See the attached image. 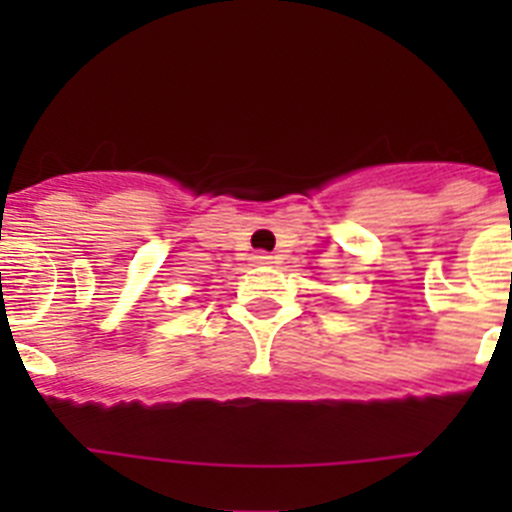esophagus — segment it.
<instances>
[{
	"label": "esophagus",
	"mask_w": 512,
	"mask_h": 512,
	"mask_svg": "<svg viewBox=\"0 0 512 512\" xmlns=\"http://www.w3.org/2000/svg\"><path fill=\"white\" fill-rule=\"evenodd\" d=\"M253 261H256V264H274V256L266 251H259V253H253Z\"/></svg>",
	"instance_id": "1"
}]
</instances>
